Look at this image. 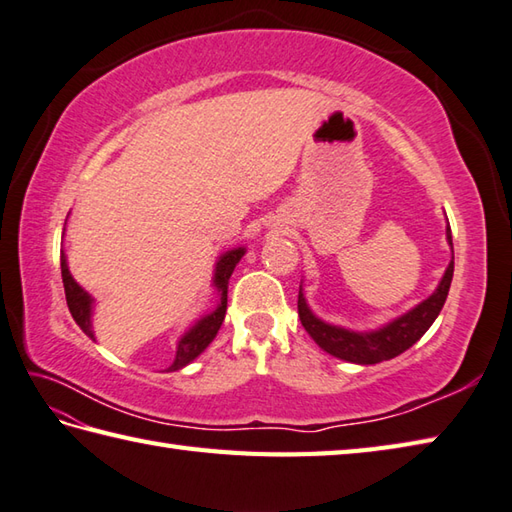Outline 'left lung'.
<instances>
[{
  "instance_id": "1",
  "label": "left lung",
  "mask_w": 512,
  "mask_h": 512,
  "mask_svg": "<svg viewBox=\"0 0 512 512\" xmlns=\"http://www.w3.org/2000/svg\"><path fill=\"white\" fill-rule=\"evenodd\" d=\"M446 242L453 250V235H450V226H446ZM455 257H450V264L446 266L442 279H439L437 288L430 293L424 302H419L406 313H402L390 322L377 326L373 330H353L346 326H337L324 322L322 317L313 313V308L308 306L306 295H304V282L299 284V297H297V310L299 319H302V326L306 333L313 337V342L326 350L328 355L337 359H344L350 364H379L386 362V359H393L402 355L419 339L424 337L426 330L433 326L437 315L442 313L444 302L448 297L450 282H453V270H455Z\"/></svg>"
}]
</instances>
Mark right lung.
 Segmentation results:
<instances>
[{"label":"right lung","instance_id":"obj_1","mask_svg":"<svg viewBox=\"0 0 512 512\" xmlns=\"http://www.w3.org/2000/svg\"><path fill=\"white\" fill-rule=\"evenodd\" d=\"M68 219V217H66ZM64 233H66V224H64ZM246 255V246H237L230 248L226 253L217 257L215 268H213V279H210V286L215 288V308L208 310L206 315L197 317L193 324H190L182 335L177 339V348H175V359L173 364L166 368V373H175V370H182L190 362L204 353L208 344L213 342L217 330L222 328V322L226 317V304H228V282L230 275H233L235 266L239 264V259ZM62 279H64V290H66V304L70 315L77 322V326L84 330V333L97 342L95 339V330H93V313H95V297L84 290L75 282V277L70 275L68 268V259L66 253L62 250Z\"/></svg>","mask_w":512,"mask_h":512}]
</instances>
